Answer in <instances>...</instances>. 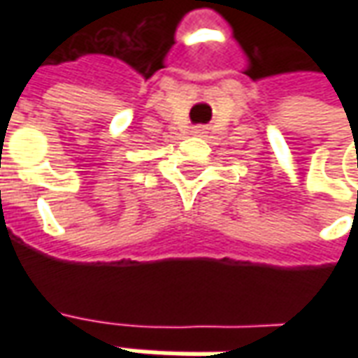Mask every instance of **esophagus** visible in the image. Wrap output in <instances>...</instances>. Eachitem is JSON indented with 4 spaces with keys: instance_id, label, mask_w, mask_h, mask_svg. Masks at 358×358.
Segmentation results:
<instances>
[{
    "instance_id": "34e87169",
    "label": "esophagus",
    "mask_w": 358,
    "mask_h": 358,
    "mask_svg": "<svg viewBox=\"0 0 358 358\" xmlns=\"http://www.w3.org/2000/svg\"><path fill=\"white\" fill-rule=\"evenodd\" d=\"M194 132H195V134H203V132H205V128H203V126H195Z\"/></svg>"
}]
</instances>
